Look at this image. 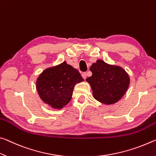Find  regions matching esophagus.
<instances>
[{"instance_id":"esophagus-1","label":"esophagus","mask_w":156,"mask_h":156,"mask_svg":"<svg viewBox=\"0 0 156 156\" xmlns=\"http://www.w3.org/2000/svg\"><path fill=\"white\" fill-rule=\"evenodd\" d=\"M81 76H82V77L83 78V80H86V76H87V73H83L82 74H81Z\"/></svg>"}]
</instances>
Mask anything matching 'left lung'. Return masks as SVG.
I'll return each mask as SVG.
<instances>
[{
  "label": "left lung",
  "mask_w": 156,
  "mask_h": 156,
  "mask_svg": "<svg viewBox=\"0 0 156 156\" xmlns=\"http://www.w3.org/2000/svg\"><path fill=\"white\" fill-rule=\"evenodd\" d=\"M91 76L86 81L90 84L93 98L106 105L117 103L128 90L130 76L119 66L98 59L90 68Z\"/></svg>",
  "instance_id": "1"
}]
</instances>
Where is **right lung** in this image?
Masks as SVG:
<instances>
[{
    "instance_id": "1",
    "label": "right lung",
    "mask_w": 156,
    "mask_h": 156,
    "mask_svg": "<svg viewBox=\"0 0 156 156\" xmlns=\"http://www.w3.org/2000/svg\"><path fill=\"white\" fill-rule=\"evenodd\" d=\"M83 81L80 72L63 61L45 69L37 79L36 88L45 104L60 110L70 102L75 86Z\"/></svg>"
}]
</instances>
